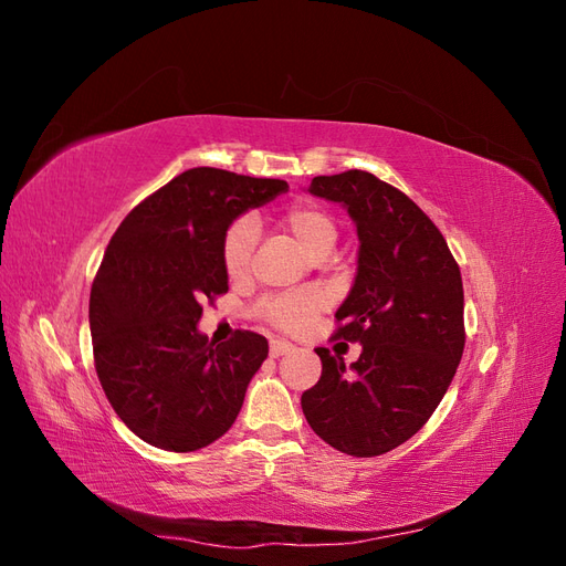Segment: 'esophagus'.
<instances>
[{
    "instance_id": "obj_1",
    "label": "esophagus",
    "mask_w": 566,
    "mask_h": 566,
    "mask_svg": "<svg viewBox=\"0 0 566 566\" xmlns=\"http://www.w3.org/2000/svg\"><path fill=\"white\" fill-rule=\"evenodd\" d=\"M293 349H295V347L290 345V342H283V339H271V345H269V354H271L273 358H279V356H283V354H290Z\"/></svg>"
}]
</instances>
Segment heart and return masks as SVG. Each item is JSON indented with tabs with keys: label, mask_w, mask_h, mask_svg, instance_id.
Instances as JSON below:
<instances>
[{
	"label": "heart",
	"mask_w": 566,
	"mask_h": 566,
	"mask_svg": "<svg viewBox=\"0 0 566 566\" xmlns=\"http://www.w3.org/2000/svg\"><path fill=\"white\" fill-rule=\"evenodd\" d=\"M276 227L290 233L297 245L312 256H325L337 241V224L331 212L314 202H293L276 217ZM254 252V229L248 219H238L221 238V266L233 283L250 279ZM325 310V300L316 290H290L264 297L254 306V316L283 333H302L316 314Z\"/></svg>",
	"instance_id": "heart-1"
}]
</instances>
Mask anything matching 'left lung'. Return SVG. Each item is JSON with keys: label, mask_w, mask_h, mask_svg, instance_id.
Masks as SVG:
<instances>
[{"label": "left lung", "mask_w": 566, "mask_h": 566, "mask_svg": "<svg viewBox=\"0 0 566 566\" xmlns=\"http://www.w3.org/2000/svg\"><path fill=\"white\" fill-rule=\"evenodd\" d=\"M310 191L356 221L358 266L333 337L364 345L349 368L318 347L321 380L302 394L312 430L333 449L373 458L430 420L465 349L460 266L434 221L364 169L314 177Z\"/></svg>", "instance_id": "left-lung-1"}]
</instances>
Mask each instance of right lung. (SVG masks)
<instances>
[{"mask_svg": "<svg viewBox=\"0 0 566 566\" xmlns=\"http://www.w3.org/2000/svg\"><path fill=\"white\" fill-rule=\"evenodd\" d=\"M283 191L281 179L193 167L144 198L113 233L90 295L94 368L119 420L150 447L198 451L241 413L269 342L235 331L214 345L196 323L202 304L229 290L224 231Z\"/></svg>", "mask_w": 566, "mask_h": 566, "instance_id": "obj_1", "label": "right lung"}]
</instances>
